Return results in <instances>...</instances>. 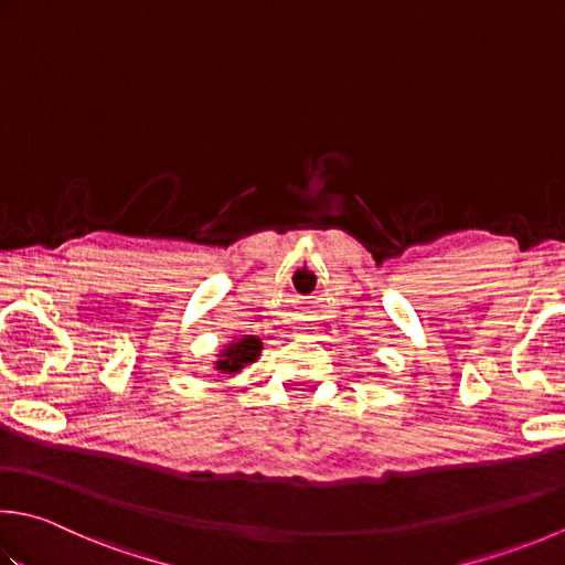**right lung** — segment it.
<instances>
[{
  "label": "right lung",
  "mask_w": 565,
  "mask_h": 565,
  "mask_svg": "<svg viewBox=\"0 0 565 565\" xmlns=\"http://www.w3.org/2000/svg\"><path fill=\"white\" fill-rule=\"evenodd\" d=\"M259 352H262V340L254 335H245L235 342H230V345L220 352L215 370H220L223 374H235L245 367V364H252L257 360Z\"/></svg>",
  "instance_id": "1"
}]
</instances>
